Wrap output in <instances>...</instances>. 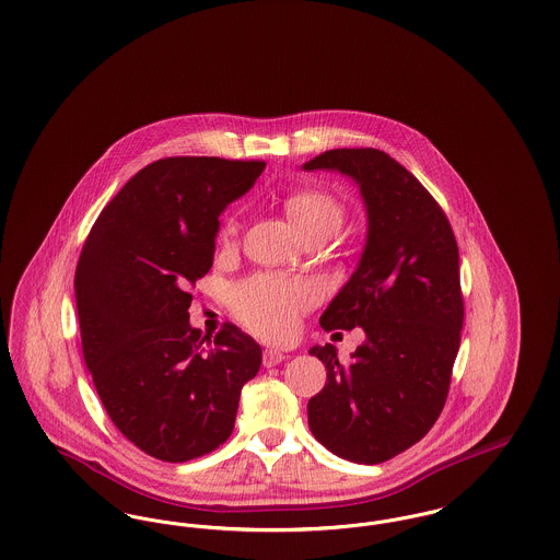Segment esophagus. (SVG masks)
Masks as SVG:
<instances>
[{
	"instance_id": "34e87169",
	"label": "esophagus",
	"mask_w": 560,
	"mask_h": 560,
	"mask_svg": "<svg viewBox=\"0 0 560 560\" xmlns=\"http://www.w3.org/2000/svg\"><path fill=\"white\" fill-rule=\"evenodd\" d=\"M283 359H285V352L275 350V348H267V350H265V354H262V363H265V368H275V365H279Z\"/></svg>"
}]
</instances>
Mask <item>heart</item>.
I'll return each mask as SVG.
<instances>
[{"mask_svg": "<svg viewBox=\"0 0 560 560\" xmlns=\"http://www.w3.org/2000/svg\"><path fill=\"white\" fill-rule=\"evenodd\" d=\"M283 210L298 233H336L342 224V203L319 188H300L283 199ZM240 231V220H226L222 240L231 241ZM313 300L308 285L277 275H258L241 283L233 292V306L240 319L258 336L268 340H285L293 334L295 317Z\"/></svg>", "mask_w": 560, "mask_h": 560, "instance_id": "heart-1", "label": "heart"}]
</instances>
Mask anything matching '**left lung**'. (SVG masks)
Segmentation results:
<instances>
[{"label": "left lung", "instance_id": "8db88e82", "mask_svg": "<svg viewBox=\"0 0 560 560\" xmlns=\"http://www.w3.org/2000/svg\"><path fill=\"white\" fill-rule=\"evenodd\" d=\"M302 167L352 178L368 213L361 260L319 319L363 327L365 342L350 361L334 345L308 350L327 370L308 427L329 452L380 464L424 439L447 399L464 323L457 243L441 206L384 151L331 149Z\"/></svg>", "mask_w": 560, "mask_h": 560}]
</instances>
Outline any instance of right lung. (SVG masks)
<instances>
[{"label":"right lung","mask_w":560,"mask_h":560,"mask_svg":"<svg viewBox=\"0 0 560 560\" xmlns=\"http://www.w3.org/2000/svg\"><path fill=\"white\" fill-rule=\"evenodd\" d=\"M265 161L167 158L142 167L96 218L75 270L81 348L119 432L163 462L213 452L262 363L237 325L190 327L188 290L213 265L220 213Z\"/></svg>","instance_id":"right-lung-1"}]
</instances>
